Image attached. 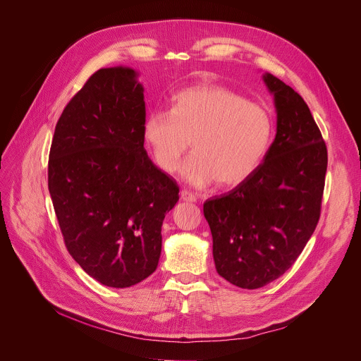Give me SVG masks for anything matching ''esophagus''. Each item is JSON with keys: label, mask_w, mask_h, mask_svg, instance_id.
<instances>
[{"label": "esophagus", "mask_w": 361, "mask_h": 361, "mask_svg": "<svg viewBox=\"0 0 361 361\" xmlns=\"http://www.w3.org/2000/svg\"><path fill=\"white\" fill-rule=\"evenodd\" d=\"M180 197H181L183 202H190V203L197 202V196H195L193 193H190V191H187V190H181Z\"/></svg>", "instance_id": "obj_1"}]
</instances>
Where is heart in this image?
Wrapping results in <instances>:
<instances>
[{"instance_id":"obj_1","label":"heart","mask_w":361,"mask_h":361,"mask_svg":"<svg viewBox=\"0 0 361 361\" xmlns=\"http://www.w3.org/2000/svg\"><path fill=\"white\" fill-rule=\"evenodd\" d=\"M143 142L155 164L173 173L193 143L195 152L180 166L190 185L218 181L243 184L266 159L274 137L271 113L244 95L218 85H197L177 92L170 110L151 111L142 125Z\"/></svg>"}]
</instances>
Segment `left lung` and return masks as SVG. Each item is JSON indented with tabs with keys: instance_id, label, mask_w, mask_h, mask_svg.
<instances>
[{
	"instance_id": "left-lung-1",
	"label": "left lung",
	"mask_w": 361,
	"mask_h": 361,
	"mask_svg": "<svg viewBox=\"0 0 361 361\" xmlns=\"http://www.w3.org/2000/svg\"><path fill=\"white\" fill-rule=\"evenodd\" d=\"M262 80L277 113L269 154L252 177L203 204L216 271L241 289L271 283L300 255L319 221L328 164L305 100L269 72Z\"/></svg>"
}]
</instances>
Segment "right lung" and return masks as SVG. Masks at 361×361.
Here are the masks:
<instances>
[{
  "mask_svg": "<svg viewBox=\"0 0 361 361\" xmlns=\"http://www.w3.org/2000/svg\"><path fill=\"white\" fill-rule=\"evenodd\" d=\"M128 66L99 69L62 111L47 185L65 245L81 269L123 289L158 266L178 185L143 148V85Z\"/></svg>",
  "mask_w": 361,
  "mask_h": 361,
  "instance_id": "1",
  "label": "right lung"
}]
</instances>
